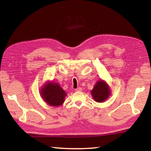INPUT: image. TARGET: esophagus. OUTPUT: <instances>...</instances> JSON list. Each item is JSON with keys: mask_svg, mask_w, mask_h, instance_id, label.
<instances>
[{"mask_svg": "<svg viewBox=\"0 0 151 151\" xmlns=\"http://www.w3.org/2000/svg\"><path fill=\"white\" fill-rule=\"evenodd\" d=\"M82 90H83V89H82L81 88H80V87H79V88H77V89H75L76 91H81Z\"/></svg>", "mask_w": 151, "mask_h": 151, "instance_id": "34e87169", "label": "esophagus"}]
</instances>
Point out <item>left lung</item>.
Masks as SVG:
<instances>
[{"instance_id":"obj_1","label":"left lung","mask_w":151,"mask_h":151,"mask_svg":"<svg viewBox=\"0 0 151 151\" xmlns=\"http://www.w3.org/2000/svg\"><path fill=\"white\" fill-rule=\"evenodd\" d=\"M109 86L104 80H99L95 84L93 89L91 91V96L96 102L103 103L111 95Z\"/></svg>"}]
</instances>
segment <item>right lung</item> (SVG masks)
I'll return each instance as SVG.
<instances>
[{
	"label": "right lung",
	"instance_id": "obj_1",
	"mask_svg": "<svg viewBox=\"0 0 151 151\" xmlns=\"http://www.w3.org/2000/svg\"><path fill=\"white\" fill-rule=\"evenodd\" d=\"M40 93L43 101L52 106H60L67 95L58 83L49 81L41 88Z\"/></svg>",
	"mask_w": 151,
	"mask_h": 151
}]
</instances>
